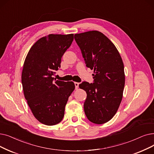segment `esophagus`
Wrapping results in <instances>:
<instances>
[{"instance_id":"1","label":"esophagus","mask_w":154,"mask_h":154,"mask_svg":"<svg viewBox=\"0 0 154 154\" xmlns=\"http://www.w3.org/2000/svg\"><path fill=\"white\" fill-rule=\"evenodd\" d=\"M74 84H75V89H77L79 88V84L78 82H74Z\"/></svg>"}]
</instances>
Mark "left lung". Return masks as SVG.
Wrapping results in <instances>:
<instances>
[{
    "label": "left lung",
    "instance_id": "left-lung-1",
    "mask_svg": "<svg viewBox=\"0 0 154 154\" xmlns=\"http://www.w3.org/2000/svg\"><path fill=\"white\" fill-rule=\"evenodd\" d=\"M74 38L86 66L94 73V83L79 84L87 93L85 114L94 123H105L115 116L122 100L125 82L123 60L115 45L101 32L79 33Z\"/></svg>",
    "mask_w": 154,
    "mask_h": 154
}]
</instances>
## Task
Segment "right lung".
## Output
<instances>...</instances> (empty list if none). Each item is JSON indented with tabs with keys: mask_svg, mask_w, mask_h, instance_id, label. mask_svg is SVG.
<instances>
[{
	"mask_svg": "<svg viewBox=\"0 0 154 154\" xmlns=\"http://www.w3.org/2000/svg\"><path fill=\"white\" fill-rule=\"evenodd\" d=\"M73 40V34H50L38 39L25 59L21 75L24 95L33 115L46 125L62 121L66 104L75 89L73 82L54 81L53 77Z\"/></svg>",
	"mask_w": 154,
	"mask_h": 154,
	"instance_id": "obj_1",
	"label": "right lung"
}]
</instances>
